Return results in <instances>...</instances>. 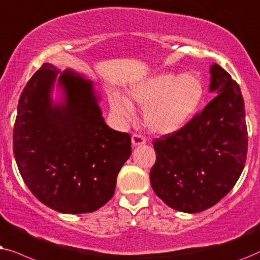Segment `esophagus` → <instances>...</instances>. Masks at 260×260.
Masks as SVG:
<instances>
[{"mask_svg": "<svg viewBox=\"0 0 260 260\" xmlns=\"http://www.w3.org/2000/svg\"><path fill=\"white\" fill-rule=\"evenodd\" d=\"M146 143V139L145 137L141 136V134H133L132 136V145L133 146H139V145H144Z\"/></svg>", "mask_w": 260, "mask_h": 260, "instance_id": "1", "label": "esophagus"}]
</instances>
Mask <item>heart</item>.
<instances>
[{
    "instance_id": "heart-1",
    "label": "heart",
    "mask_w": 260,
    "mask_h": 260,
    "mask_svg": "<svg viewBox=\"0 0 260 260\" xmlns=\"http://www.w3.org/2000/svg\"><path fill=\"white\" fill-rule=\"evenodd\" d=\"M203 95L205 85L195 74L158 75L129 90L131 101L144 108L145 126L157 134L181 129L199 109ZM131 101L117 92L110 96L112 108L126 117L134 115Z\"/></svg>"
}]
</instances>
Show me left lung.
<instances>
[{
	"label": "left lung",
	"mask_w": 260,
	"mask_h": 260,
	"mask_svg": "<svg viewBox=\"0 0 260 260\" xmlns=\"http://www.w3.org/2000/svg\"><path fill=\"white\" fill-rule=\"evenodd\" d=\"M210 91L202 112L177 132L153 140L151 185L171 208L200 213L223 199L240 177L247 155L244 99L226 70L213 65Z\"/></svg>",
	"instance_id": "left-lung-1"
}]
</instances>
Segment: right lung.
<instances>
[{
    "mask_svg": "<svg viewBox=\"0 0 260 260\" xmlns=\"http://www.w3.org/2000/svg\"><path fill=\"white\" fill-rule=\"evenodd\" d=\"M57 75L66 94L61 105L49 96ZM13 151L23 182L41 203L83 214L112 199L132 147L129 134L106 124L91 82L45 63L20 96Z\"/></svg>",
    "mask_w": 260,
    "mask_h": 260,
    "instance_id": "1",
    "label": "right lung"
}]
</instances>
